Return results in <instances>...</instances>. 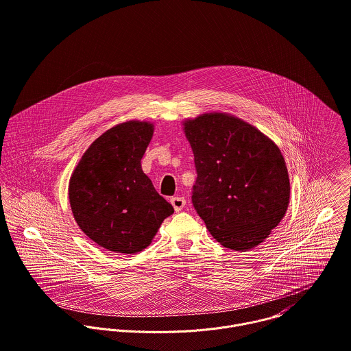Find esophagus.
Returning <instances> with one entry per match:
<instances>
[{
  "label": "esophagus",
  "instance_id": "34e87169",
  "mask_svg": "<svg viewBox=\"0 0 351 351\" xmlns=\"http://www.w3.org/2000/svg\"><path fill=\"white\" fill-rule=\"evenodd\" d=\"M170 203H171V206L174 207V210L178 213V211H181V210L185 207V204H186V200H185V197H181V196H176V197H173V199L170 200Z\"/></svg>",
  "mask_w": 351,
  "mask_h": 351
}]
</instances>
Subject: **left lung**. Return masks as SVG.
Returning <instances> with one entry per match:
<instances>
[{
	"label": "left lung",
	"mask_w": 351,
	"mask_h": 351,
	"mask_svg": "<svg viewBox=\"0 0 351 351\" xmlns=\"http://www.w3.org/2000/svg\"><path fill=\"white\" fill-rule=\"evenodd\" d=\"M195 155L192 204L225 247L261 243L283 219L290 181L279 148L254 126L214 113L185 122Z\"/></svg>",
	"instance_id": "left-lung-1"
}]
</instances>
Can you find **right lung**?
<instances>
[{"instance_id": "add662e5", "label": "right lung", "mask_w": 351, "mask_h": 351, "mask_svg": "<svg viewBox=\"0 0 351 351\" xmlns=\"http://www.w3.org/2000/svg\"><path fill=\"white\" fill-rule=\"evenodd\" d=\"M152 125L129 121L99 136L69 181V202L79 228L117 253L141 252L174 213L141 170Z\"/></svg>"}]
</instances>
